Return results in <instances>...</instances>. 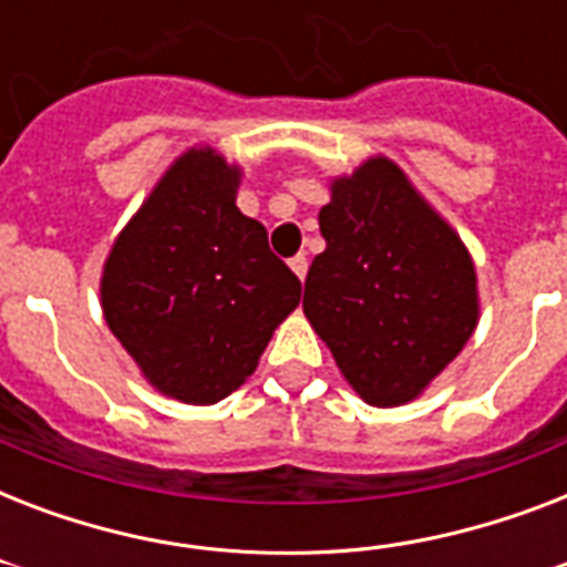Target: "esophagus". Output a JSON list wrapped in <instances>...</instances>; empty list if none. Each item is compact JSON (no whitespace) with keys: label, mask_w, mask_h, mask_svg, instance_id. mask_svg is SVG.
Wrapping results in <instances>:
<instances>
[{"label":"esophagus","mask_w":567,"mask_h":567,"mask_svg":"<svg viewBox=\"0 0 567 567\" xmlns=\"http://www.w3.org/2000/svg\"><path fill=\"white\" fill-rule=\"evenodd\" d=\"M288 265H291V270L297 276H300V279H306V270H309V258H306V256H293L291 261H288Z\"/></svg>","instance_id":"obj_1"}]
</instances>
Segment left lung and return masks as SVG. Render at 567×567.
Wrapping results in <instances>:
<instances>
[{"label": "left lung", "mask_w": 567, "mask_h": 567, "mask_svg": "<svg viewBox=\"0 0 567 567\" xmlns=\"http://www.w3.org/2000/svg\"><path fill=\"white\" fill-rule=\"evenodd\" d=\"M318 220L327 249L309 267L302 311L364 403H409L474 336V261L382 155L332 182Z\"/></svg>", "instance_id": "8db88e82"}]
</instances>
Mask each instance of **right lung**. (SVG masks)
<instances>
[{
    "label": "right lung",
    "mask_w": 567,
    "mask_h": 567,
    "mask_svg": "<svg viewBox=\"0 0 567 567\" xmlns=\"http://www.w3.org/2000/svg\"><path fill=\"white\" fill-rule=\"evenodd\" d=\"M240 171L194 146L120 231L102 270V311L162 394L217 403L256 371L274 329L300 302V279L238 212Z\"/></svg>",
    "instance_id": "1"
}]
</instances>
